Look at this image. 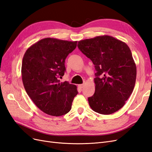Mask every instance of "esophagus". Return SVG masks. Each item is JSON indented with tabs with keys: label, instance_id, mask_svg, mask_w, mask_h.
<instances>
[{
	"label": "esophagus",
	"instance_id": "34e87169",
	"mask_svg": "<svg viewBox=\"0 0 152 152\" xmlns=\"http://www.w3.org/2000/svg\"><path fill=\"white\" fill-rule=\"evenodd\" d=\"M84 85H85V84H80V85H78V87L80 88H83V87L84 86Z\"/></svg>",
	"mask_w": 152,
	"mask_h": 152
}]
</instances>
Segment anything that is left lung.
Masks as SVG:
<instances>
[{
	"label": "left lung",
	"mask_w": 152,
	"mask_h": 152,
	"mask_svg": "<svg viewBox=\"0 0 152 152\" xmlns=\"http://www.w3.org/2000/svg\"><path fill=\"white\" fill-rule=\"evenodd\" d=\"M77 47L97 71L95 93L88 98L90 107L102 115L118 111L132 93L136 80V66L129 47L110 36L80 41Z\"/></svg>",
	"instance_id": "obj_1"
}]
</instances>
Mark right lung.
<instances>
[{
	"mask_svg": "<svg viewBox=\"0 0 152 152\" xmlns=\"http://www.w3.org/2000/svg\"><path fill=\"white\" fill-rule=\"evenodd\" d=\"M76 46L77 41L47 37L29 47L24 54L21 65L24 88L37 107L48 115L67 113L78 93L76 85L59 80L66 71L65 60Z\"/></svg>",
	"mask_w": 152,
	"mask_h": 152,
	"instance_id": "obj_1",
	"label": "right lung"
}]
</instances>
